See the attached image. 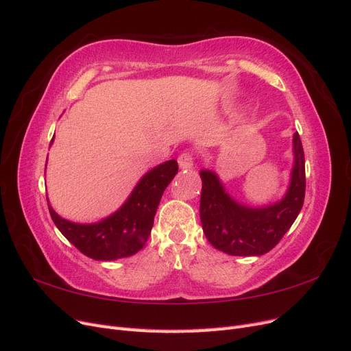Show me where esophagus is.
Listing matches in <instances>:
<instances>
[{"label":"esophagus","instance_id":"34e87169","mask_svg":"<svg viewBox=\"0 0 351 351\" xmlns=\"http://www.w3.org/2000/svg\"><path fill=\"white\" fill-rule=\"evenodd\" d=\"M178 163H179L180 169H191L192 166H194V156H192V153H189V152L180 153L178 157Z\"/></svg>","mask_w":351,"mask_h":351}]
</instances>
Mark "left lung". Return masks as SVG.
I'll return each instance as SVG.
<instances>
[{
	"label": "left lung",
	"mask_w": 351,
	"mask_h": 351,
	"mask_svg": "<svg viewBox=\"0 0 351 351\" xmlns=\"http://www.w3.org/2000/svg\"><path fill=\"white\" fill-rule=\"evenodd\" d=\"M295 165L282 199L252 208L234 201L213 171H201L199 217L202 230L216 250L237 256L264 255L281 241L303 207L306 178L299 134L293 135Z\"/></svg>",
	"instance_id": "8db88e82"
}]
</instances>
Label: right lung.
I'll use <instances>...</instances> for the list:
<instances>
[{
	"label": "right lung",
	"instance_id": "right-lung-1",
	"mask_svg": "<svg viewBox=\"0 0 351 351\" xmlns=\"http://www.w3.org/2000/svg\"><path fill=\"white\" fill-rule=\"evenodd\" d=\"M176 173V160L156 166L140 179L123 206L99 223L80 224L65 220L53 211L48 201L49 214L58 230L86 256L96 261L131 256L149 239L163 191Z\"/></svg>",
	"mask_w": 351,
	"mask_h": 351
}]
</instances>
